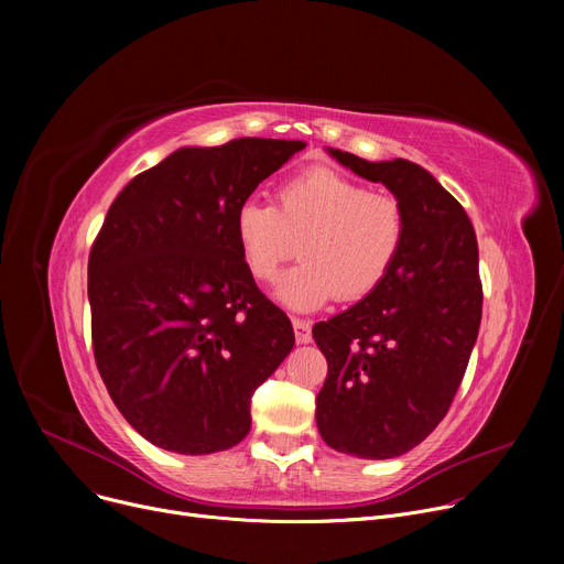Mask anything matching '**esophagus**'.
<instances>
[{
  "mask_svg": "<svg viewBox=\"0 0 564 564\" xmlns=\"http://www.w3.org/2000/svg\"><path fill=\"white\" fill-rule=\"evenodd\" d=\"M292 327H294V338H297L300 345L311 343V322L302 317H292Z\"/></svg>",
  "mask_w": 564,
  "mask_h": 564,
  "instance_id": "34e87169",
  "label": "esophagus"
}]
</instances>
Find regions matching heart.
Segmentation results:
<instances>
[{
	"mask_svg": "<svg viewBox=\"0 0 564 564\" xmlns=\"http://www.w3.org/2000/svg\"><path fill=\"white\" fill-rule=\"evenodd\" d=\"M235 240L256 281H272L297 251L302 262L279 281V300L313 311L338 297L357 302L391 274L406 240L404 205L329 169L288 177L274 203L245 200L235 213Z\"/></svg>",
	"mask_w": 564,
	"mask_h": 564,
	"instance_id": "heart-1",
	"label": "heart"
}]
</instances>
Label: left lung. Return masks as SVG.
<instances>
[{"mask_svg":"<svg viewBox=\"0 0 564 564\" xmlns=\"http://www.w3.org/2000/svg\"><path fill=\"white\" fill-rule=\"evenodd\" d=\"M332 155L395 194L406 240L387 281L313 327L329 366L315 421L334 451L391 459L434 432L464 379L482 319L478 240L459 200L419 164Z\"/></svg>","mask_w":564,"mask_h":564,"instance_id":"obj_1","label":"left lung"}]
</instances>
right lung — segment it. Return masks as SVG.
Returning a JSON list of instances; mask_svg holds the SVG:
<instances>
[{
  "label": "right lung",
  "instance_id": "add662e5",
  "mask_svg": "<svg viewBox=\"0 0 564 564\" xmlns=\"http://www.w3.org/2000/svg\"><path fill=\"white\" fill-rule=\"evenodd\" d=\"M304 141L181 148L116 196L88 253L94 357L123 419L181 455L232 448L251 398L294 345L258 290L235 213Z\"/></svg>",
  "mask_w": 564,
  "mask_h": 564
}]
</instances>
